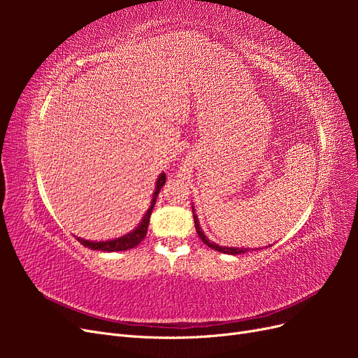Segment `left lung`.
I'll use <instances>...</instances> for the list:
<instances>
[{
  "label": "left lung",
  "mask_w": 358,
  "mask_h": 358,
  "mask_svg": "<svg viewBox=\"0 0 358 358\" xmlns=\"http://www.w3.org/2000/svg\"><path fill=\"white\" fill-rule=\"evenodd\" d=\"M192 215H194V224H196V230H197V234H199V237L201 239V242L204 243V245H208L209 248H212V249H215V251H218V252H224V254H229V255H237V254H245V252H248L249 249L248 248H233V246H220V245H216L215 242H210L208 237H206V234H204V231L201 230V227H200V222H199V216L196 215V210H194V206H192Z\"/></svg>",
  "instance_id": "obj_1"
}]
</instances>
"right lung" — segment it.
<instances>
[{"label": "right lung", "instance_id": "obj_1", "mask_svg": "<svg viewBox=\"0 0 358 358\" xmlns=\"http://www.w3.org/2000/svg\"><path fill=\"white\" fill-rule=\"evenodd\" d=\"M166 183V173H161L157 179L155 183V191L152 194V200H150V206L149 209L146 210V213L143 215L142 221L138 222V225L133 231H129L121 237H116V239L112 241H104V242H95V241H85L80 239V237H76L83 246L94 249V251H103V252H117V251H127V249H131L134 246H137L140 242L145 239V236L148 233V225H149V220H150V213H152V209L155 206L158 194L162 188V185Z\"/></svg>", "mask_w": 358, "mask_h": 358}]
</instances>
